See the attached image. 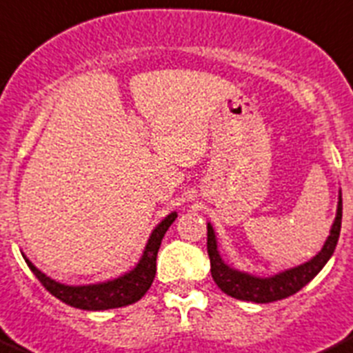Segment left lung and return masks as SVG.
Listing matches in <instances>:
<instances>
[{
	"label": "left lung",
	"mask_w": 353,
	"mask_h": 353,
	"mask_svg": "<svg viewBox=\"0 0 353 353\" xmlns=\"http://www.w3.org/2000/svg\"><path fill=\"white\" fill-rule=\"evenodd\" d=\"M341 209H343V203H341L340 193L338 212H336V219L332 223L331 233H329L322 251L314 259H310L305 265L296 266V268L285 270V272L279 273V275L268 276V279L252 276L249 273H242L239 270H233L228 265H225V261H223L219 252H217V242L212 226L207 225V252H209L210 273H212L214 282H216L217 288L221 289L223 292H226L232 298L242 299V301L272 303L296 294L299 289L305 288L324 268V265L329 261L332 252H334L336 243H338V239H340Z\"/></svg>",
	"instance_id": "1"
}]
</instances>
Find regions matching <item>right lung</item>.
I'll return each instance as SVG.
<instances>
[{"label": "right lung", "mask_w": 353, "mask_h": 353, "mask_svg": "<svg viewBox=\"0 0 353 353\" xmlns=\"http://www.w3.org/2000/svg\"><path fill=\"white\" fill-rule=\"evenodd\" d=\"M177 214L172 212L153 230L150 240L146 243V249L143 252V258L137 263V266L132 272L125 273L123 276H118L114 281L102 282V284L92 285H64L61 282H55L54 279L39 272L29 259H26L31 272L36 279L41 282V285L61 299L62 303L80 310H110V308H120V306L132 305L139 301L148 289L151 288L157 273V254L160 249V243L169 226L176 221Z\"/></svg>", "instance_id": "right-lung-1"}]
</instances>
